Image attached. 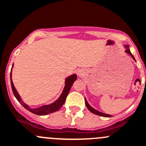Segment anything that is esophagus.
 I'll return each instance as SVG.
<instances>
[{"label": "esophagus", "instance_id": "obj_1", "mask_svg": "<svg viewBox=\"0 0 146 146\" xmlns=\"http://www.w3.org/2000/svg\"><path fill=\"white\" fill-rule=\"evenodd\" d=\"M78 74H79V75H80V76H82L83 74H82V72L81 71H79V72H78Z\"/></svg>", "mask_w": 146, "mask_h": 146}]
</instances>
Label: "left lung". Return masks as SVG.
<instances>
[{
  "instance_id": "obj_1",
  "label": "left lung",
  "mask_w": 146,
  "mask_h": 146,
  "mask_svg": "<svg viewBox=\"0 0 146 146\" xmlns=\"http://www.w3.org/2000/svg\"><path fill=\"white\" fill-rule=\"evenodd\" d=\"M125 47H126V48H127V49H126V51H125V52H126V53L129 54H130V56H131L132 57H133V59H134L135 61V59L134 56H133V55L132 54H131V52H130V49H129V46H128V45H126V46H125ZM84 100H85V104H86V106H87V109H88L90 111V112H92V113L95 114V115H100V116H102V117H111V115H108V114L102 113V112H99V111H98V110H97L94 109V108H93L92 107H91V106H90V105H89V104H88V102H87V100H86V98H85V99H84Z\"/></svg>"
}]
</instances>
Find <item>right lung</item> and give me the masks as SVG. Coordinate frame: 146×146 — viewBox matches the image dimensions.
Listing matches in <instances>:
<instances>
[{
	"label": "right lung",
	"mask_w": 146,
	"mask_h": 146,
	"mask_svg": "<svg viewBox=\"0 0 146 146\" xmlns=\"http://www.w3.org/2000/svg\"><path fill=\"white\" fill-rule=\"evenodd\" d=\"M77 74H72V75L69 76V77H68L66 79V80H65V87L63 90V92L62 93L60 98H59L56 102H54V103L51 104V105H44V106L41 107V108H36V109H31V108H29L27 105H26L23 101H21V99L20 96H19V93L17 92L16 90L15 89L14 85H13V82H12L11 80V83L12 91H13L14 96L16 97L17 100L21 104L22 106L24 107L26 110L30 111L31 112L36 114V115H46L47 114L51 113V112H56V111L59 110L62 108V105H64L65 101H66V97H67L68 94H69V90H70L71 87H72L74 82L75 81V80H77Z\"/></svg>",
	"instance_id": "add662e5"
}]
</instances>
